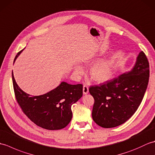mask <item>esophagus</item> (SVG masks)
<instances>
[{
	"label": "esophagus",
	"instance_id": "34e87169",
	"mask_svg": "<svg viewBox=\"0 0 155 155\" xmlns=\"http://www.w3.org/2000/svg\"><path fill=\"white\" fill-rule=\"evenodd\" d=\"M83 94H87L88 93V87L87 85H84L83 86Z\"/></svg>",
	"mask_w": 155,
	"mask_h": 155
}]
</instances>
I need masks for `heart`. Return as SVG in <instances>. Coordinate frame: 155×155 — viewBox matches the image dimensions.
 <instances>
[{
    "mask_svg": "<svg viewBox=\"0 0 155 155\" xmlns=\"http://www.w3.org/2000/svg\"><path fill=\"white\" fill-rule=\"evenodd\" d=\"M95 61L94 58H86L83 62L87 65H89ZM74 71L76 74L78 76L83 73V69L79 65L75 66ZM90 77L91 80L96 83H103L110 80L113 75V62L107 60L101 61L94 64L90 69Z\"/></svg>",
    "mask_w": 155,
    "mask_h": 155,
    "instance_id": "1",
    "label": "heart"
}]
</instances>
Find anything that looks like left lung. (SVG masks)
I'll use <instances>...</instances> for the list:
<instances>
[{
  "label": "left lung",
  "instance_id": "left-lung-1",
  "mask_svg": "<svg viewBox=\"0 0 155 155\" xmlns=\"http://www.w3.org/2000/svg\"><path fill=\"white\" fill-rule=\"evenodd\" d=\"M149 79V63L141 51L130 71L89 88L94 99L93 120L103 128L116 127L125 123L142 102Z\"/></svg>",
  "mask_w": 155,
  "mask_h": 155
}]
</instances>
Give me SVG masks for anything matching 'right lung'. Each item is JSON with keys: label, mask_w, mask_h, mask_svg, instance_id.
Here are the masks:
<instances>
[{"label": "right lung", "mask_w": 155, "mask_h": 155, "mask_svg": "<svg viewBox=\"0 0 155 155\" xmlns=\"http://www.w3.org/2000/svg\"><path fill=\"white\" fill-rule=\"evenodd\" d=\"M23 50L18 52L14 62ZM12 78L16 99L29 119L47 130H59L67 126L72 117V104L83 96V85L62 82L47 93L31 96L18 86L12 72Z\"/></svg>", "instance_id": "1"}]
</instances>
